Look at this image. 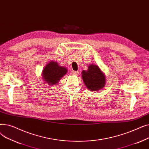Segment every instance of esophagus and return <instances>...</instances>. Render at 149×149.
<instances>
[{"label": "esophagus", "instance_id": "obj_1", "mask_svg": "<svg viewBox=\"0 0 149 149\" xmlns=\"http://www.w3.org/2000/svg\"><path fill=\"white\" fill-rule=\"evenodd\" d=\"M79 72L78 71H74V70H73V71H72V72H71V74H72V75H79Z\"/></svg>", "mask_w": 149, "mask_h": 149}]
</instances>
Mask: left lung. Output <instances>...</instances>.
Instances as JSON below:
<instances>
[{"instance_id": "8db88e82", "label": "left lung", "mask_w": 149, "mask_h": 149, "mask_svg": "<svg viewBox=\"0 0 149 149\" xmlns=\"http://www.w3.org/2000/svg\"><path fill=\"white\" fill-rule=\"evenodd\" d=\"M83 82L88 89L95 92L101 90L105 86L106 76L98 65L91 64L87 70L81 72Z\"/></svg>"}]
</instances>
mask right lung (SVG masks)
Wrapping results in <instances>:
<instances>
[{"instance_id": "obj_1", "label": "right lung", "mask_w": 149, "mask_h": 149, "mask_svg": "<svg viewBox=\"0 0 149 149\" xmlns=\"http://www.w3.org/2000/svg\"><path fill=\"white\" fill-rule=\"evenodd\" d=\"M68 72V69L60 66L57 61H51L42 70V79L50 86L56 85Z\"/></svg>"}]
</instances>
